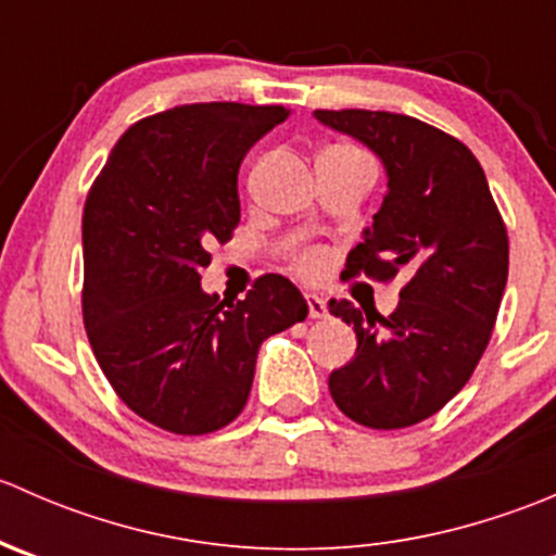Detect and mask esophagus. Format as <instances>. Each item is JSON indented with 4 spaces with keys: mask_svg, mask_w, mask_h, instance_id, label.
<instances>
[{
    "mask_svg": "<svg viewBox=\"0 0 556 556\" xmlns=\"http://www.w3.org/2000/svg\"><path fill=\"white\" fill-rule=\"evenodd\" d=\"M306 306H309V317L314 319L328 317V306H325V301L319 299L317 293H306Z\"/></svg>",
    "mask_w": 556,
    "mask_h": 556,
    "instance_id": "esophagus-1",
    "label": "esophagus"
}]
</instances>
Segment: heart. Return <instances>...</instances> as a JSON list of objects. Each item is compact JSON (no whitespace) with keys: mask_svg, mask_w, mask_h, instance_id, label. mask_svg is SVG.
Wrapping results in <instances>:
<instances>
[{"mask_svg":"<svg viewBox=\"0 0 556 556\" xmlns=\"http://www.w3.org/2000/svg\"><path fill=\"white\" fill-rule=\"evenodd\" d=\"M299 268L304 274H309V277H317V274H323V268H325V255L317 250L304 252V255L299 257Z\"/></svg>","mask_w":556,"mask_h":556,"instance_id":"heart-1","label":"heart"}]
</instances>
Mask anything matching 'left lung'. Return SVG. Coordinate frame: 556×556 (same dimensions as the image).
<instances>
[{
  "label": "left lung",
  "instance_id": "left-lung-1",
  "mask_svg": "<svg viewBox=\"0 0 556 556\" xmlns=\"http://www.w3.org/2000/svg\"><path fill=\"white\" fill-rule=\"evenodd\" d=\"M314 117L371 148L387 169L382 206L341 277L408 274L390 317L328 304L357 336L355 357L330 374V395L357 425L408 428L463 390L490 344L508 279L506 223L476 155L441 128L371 110Z\"/></svg>",
  "mask_w": 556,
  "mask_h": 556
}]
</instances>
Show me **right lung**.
Here are the masks:
<instances>
[{
	"mask_svg": "<svg viewBox=\"0 0 556 556\" xmlns=\"http://www.w3.org/2000/svg\"><path fill=\"white\" fill-rule=\"evenodd\" d=\"M282 104H182L134 123L83 210V323L106 382L161 430L204 435L242 414L257 350L304 323V295L263 274L244 301L201 290L239 226V166Z\"/></svg>",
	"mask_w": 556,
	"mask_h": 556,
	"instance_id": "obj_1",
	"label": "right lung"
}]
</instances>
